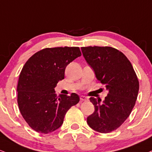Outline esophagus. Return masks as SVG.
I'll return each mask as SVG.
<instances>
[{
  "label": "esophagus",
  "instance_id": "obj_1",
  "mask_svg": "<svg viewBox=\"0 0 152 152\" xmlns=\"http://www.w3.org/2000/svg\"><path fill=\"white\" fill-rule=\"evenodd\" d=\"M80 99H81V101H88V98L85 96H81L80 97Z\"/></svg>",
  "mask_w": 152,
  "mask_h": 152
}]
</instances>
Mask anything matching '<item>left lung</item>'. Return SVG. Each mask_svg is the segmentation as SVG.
Instances as JSON below:
<instances>
[{"mask_svg":"<svg viewBox=\"0 0 152 152\" xmlns=\"http://www.w3.org/2000/svg\"><path fill=\"white\" fill-rule=\"evenodd\" d=\"M86 61L108 94L103 103L91 97L95 111L87 123L95 131L109 133L120 127L136 103L139 81L132 65L123 53L110 47H81Z\"/></svg>","mask_w":152,"mask_h":152,"instance_id":"obj_1","label":"left lung"}]
</instances>
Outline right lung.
Listing matches in <instances>:
<instances>
[{
  "mask_svg": "<svg viewBox=\"0 0 152 152\" xmlns=\"http://www.w3.org/2000/svg\"><path fill=\"white\" fill-rule=\"evenodd\" d=\"M81 56L79 47L45 48L27 60L18 80V104L29 126L37 132H52L61 127L67 111L79 102L76 94L56 97L54 88L64 78L66 66Z\"/></svg>",
  "mask_w": 152,
  "mask_h": 152,
  "instance_id": "1",
  "label": "right lung"
}]
</instances>
